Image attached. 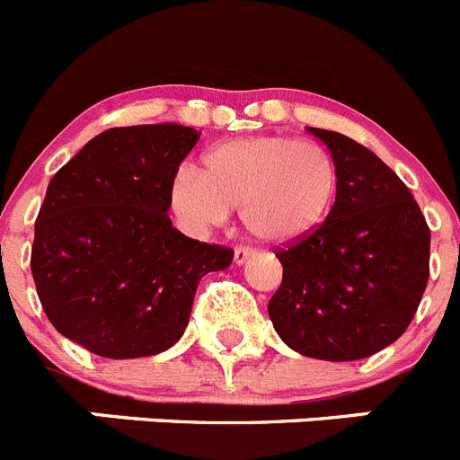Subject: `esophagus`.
<instances>
[{
	"label": "esophagus",
	"mask_w": 460,
	"mask_h": 460,
	"mask_svg": "<svg viewBox=\"0 0 460 460\" xmlns=\"http://www.w3.org/2000/svg\"><path fill=\"white\" fill-rule=\"evenodd\" d=\"M250 257H252V250H250V247L241 245L234 250V261L238 263V266H241V263H245Z\"/></svg>",
	"instance_id": "esophagus-1"
}]
</instances>
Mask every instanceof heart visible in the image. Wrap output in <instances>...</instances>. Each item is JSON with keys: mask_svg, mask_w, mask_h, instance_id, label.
<instances>
[{"mask_svg": "<svg viewBox=\"0 0 460 460\" xmlns=\"http://www.w3.org/2000/svg\"><path fill=\"white\" fill-rule=\"evenodd\" d=\"M338 190L333 155L291 136H252L210 147L199 173L181 169L171 210L194 234L225 225L241 208L245 229L266 243H294L322 225Z\"/></svg>", "mask_w": 460, "mask_h": 460, "instance_id": "heart-1", "label": "heart"}]
</instances>
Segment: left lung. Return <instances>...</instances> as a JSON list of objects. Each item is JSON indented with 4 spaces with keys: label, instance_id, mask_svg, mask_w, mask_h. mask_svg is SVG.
<instances>
[{
    "label": "left lung",
    "instance_id": "1",
    "mask_svg": "<svg viewBox=\"0 0 460 460\" xmlns=\"http://www.w3.org/2000/svg\"><path fill=\"white\" fill-rule=\"evenodd\" d=\"M335 159L333 208L278 247L282 285L269 314L303 357L357 361L396 342L429 282L430 229L405 182L349 136L314 129Z\"/></svg>",
    "mask_w": 460,
    "mask_h": 460
}]
</instances>
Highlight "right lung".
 <instances>
[{"mask_svg": "<svg viewBox=\"0 0 460 460\" xmlns=\"http://www.w3.org/2000/svg\"><path fill=\"white\" fill-rule=\"evenodd\" d=\"M201 131L113 127L55 173L34 225L31 275L50 324L106 358L153 357L181 341L199 279L234 250L187 238L169 190Z\"/></svg>", "mask_w": 460, "mask_h": 460, "instance_id": "obj_1", "label": "right lung"}]
</instances>
